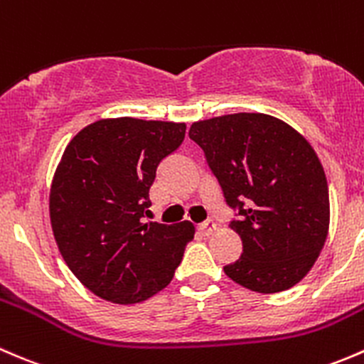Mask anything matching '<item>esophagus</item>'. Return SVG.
I'll list each match as a JSON object with an SVG mask.
<instances>
[{"instance_id":"esophagus-1","label":"esophagus","mask_w":364,"mask_h":364,"mask_svg":"<svg viewBox=\"0 0 364 364\" xmlns=\"http://www.w3.org/2000/svg\"><path fill=\"white\" fill-rule=\"evenodd\" d=\"M217 224L213 223V220H205V223H201L200 226H198V231H200L201 235H205V237H208V235H212L213 231H215Z\"/></svg>"}]
</instances>
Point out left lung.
Listing matches in <instances>:
<instances>
[{"mask_svg":"<svg viewBox=\"0 0 364 364\" xmlns=\"http://www.w3.org/2000/svg\"><path fill=\"white\" fill-rule=\"evenodd\" d=\"M189 138L203 149L237 212L230 226L243 252L224 273L263 294L296 286L319 257L329 228L328 182L309 141L264 114L194 122Z\"/></svg>","mask_w":364,"mask_h":364,"instance_id":"8db88e82","label":"left lung"}]
</instances>
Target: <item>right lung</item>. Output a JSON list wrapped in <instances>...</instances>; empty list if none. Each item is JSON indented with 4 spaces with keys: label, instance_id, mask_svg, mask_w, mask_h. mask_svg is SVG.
Returning a JSON list of instances; mask_svg holds the SVG:
<instances>
[{
    "label": "right lung",
    "instance_id": "right-lung-1",
    "mask_svg": "<svg viewBox=\"0 0 364 364\" xmlns=\"http://www.w3.org/2000/svg\"><path fill=\"white\" fill-rule=\"evenodd\" d=\"M186 124L103 119L66 147L50 187V224L63 259L100 298L145 301L173 279L191 223H147L149 189L161 161L177 151Z\"/></svg>",
    "mask_w": 364,
    "mask_h": 364
}]
</instances>
